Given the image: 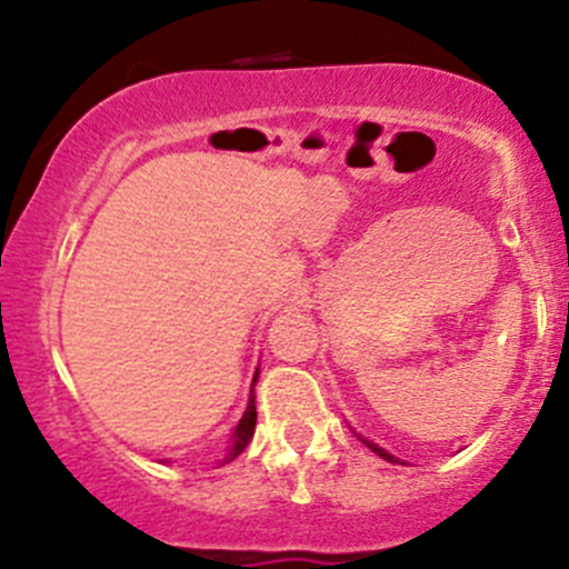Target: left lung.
<instances>
[{
    "mask_svg": "<svg viewBox=\"0 0 569 569\" xmlns=\"http://www.w3.org/2000/svg\"><path fill=\"white\" fill-rule=\"evenodd\" d=\"M366 446H369V449H371V451H377V455H380V457H382V460H388V462H396V460H393V457H391V455H388V451L377 449V446H375V443H366Z\"/></svg>",
    "mask_w": 569,
    "mask_h": 569,
    "instance_id": "1",
    "label": "left lung"
}]
</instances>
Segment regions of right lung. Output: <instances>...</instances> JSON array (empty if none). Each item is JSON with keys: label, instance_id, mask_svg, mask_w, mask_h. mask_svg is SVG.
Wrapping results in <instances>:
<instances>
[{"label": "right lung", "instance_id": "1", "mask_svg": "<svg viewBox=\"0 0 569 569\" xmlns=\"http://www.w3.org/2000/svg\"><path fill=\"white\" fill-rule=\"evenodd\" d=\"M252 432H256V401L250 399L248 410H244V418H242V421H239V427H237V446H233V449H231V460H233V457L242 455L244 446L250 443Z\"/></svg>", "mask_w": 569, "mask_h": 569}]
</instances>
